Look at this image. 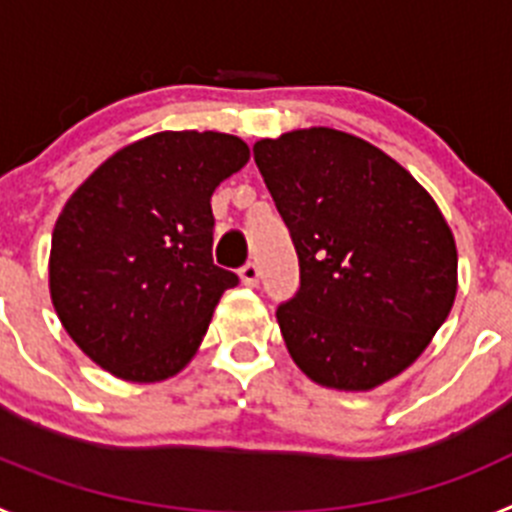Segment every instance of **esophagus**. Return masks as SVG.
Segmentation results:
<instances>
[{
    "label": "esophagus",
    "mask_w": 512,
    "mask_h": 512,
    "mask_svg": "<svg viewBox=\"0 0 512 512\" xmlns=\"http://www.w3.org/2000/svg\"><path fill=\"white\" fill-rule=\"evenodd\" d=\"M241 282L246 284V287H256V284H259V266L253 264V261H248L241 269Z\"/></svg>",
    "instance_id": "esophagus-1"
}]
</instances>
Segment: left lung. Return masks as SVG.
Returning <instances> with one entry per match:
<instances>
[{"label": "left lung", "mask_w": 512, "mask_h": 512, "mask_svg": "<svg viewBox=\"0 0 512 512\" xmlns=\"http://www.w3.org/2000/svg\"><path fill=\"white\" fill-rule=\"evenodd\" d=\"M253 158L300 259V289L277 310L292 361L328 390L395 379L454 307L446 217L395 158L343 130L261 138Z\"/></svg>", "instance_id": "1"}]
</instances>
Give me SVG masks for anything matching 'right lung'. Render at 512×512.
I'll list each match as a JSON object with an SVG mask.
<instances>
[{
	"instance_id": "1",
	"label": "right lung",
	"mask_w": 512,
	"mask_h": 512,
	"mask_svg": "<svg viewBox=\"0 0 512 512\" xmlns=\"http://www.w3.org/2000/svg\"><path fill=\"white\" fill-rule=\"evenodd\" d=\"M248 158L238 135L164 130L112 153L63 205L51 300L104 372L164 382L197 354L217 302L238 284L212 264L210 197Z\"/></svg>"
}]
</instances>
